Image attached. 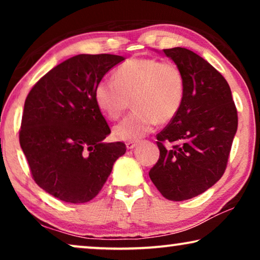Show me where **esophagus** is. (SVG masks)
<instances>
[{
  "instance_id": "1",
  "label": "esophagus",
  "mask_w": 260,
  "mask_h": 260,
  "mask_svg": "<svg viewBox=\"0 0 260 260\" xmlns=\"http://www.w3.org/2000/svg\"><path fill=\"white\" fill-rule=\"evenodd\" d=\"M135 147H137V143H135V142H127L126 143L127 150H131V149H134Z\"/></svg>"
}]
</instances>
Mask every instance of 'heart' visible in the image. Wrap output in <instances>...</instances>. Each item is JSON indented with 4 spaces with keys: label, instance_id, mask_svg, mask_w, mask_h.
<instances>
[{
    "label": "heart",
    "instance_id": "b5f03b06",
    "mask_svg": "<svg viewBox=\"0 0 260 260\" xmlns=\"http://www.w3.org/2000/svg\"><path fill=\"white\" fill-rule=\"evenodd\" d=\"M113 80H101L94 87V102L106 118L116 120L133 102L135 111L113 127L120 141L136 142L155 126L175 118L183 104L184 77L173 61L133 58L117 67Z\"/></svg>",
    "mask_w": 260,
    "mask_h": 260
}]
</instances>
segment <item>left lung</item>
I'll return each mask as SVG.
<instances>
[{
  "label": "left lung",
  "instance_id": "left-lung-1",
  "mask_svg": "<svg viewBox=\"0 0 260 260\" xmlns=\"http://www.w3.org/2000/svg\"><path fill=\"white\" fill-rule=\"evenodd\" d=\"M182 71L183 104L157 134L159 158L149 176L163 197L183 201L198 197L225 173L238 127V113L225 78L187 48L163 49Z\"/></svg>",
  "mask_w": 260,
  "mask_h": 260
}]
</instances>
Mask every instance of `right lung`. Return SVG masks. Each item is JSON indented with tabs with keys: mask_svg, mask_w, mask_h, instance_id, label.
Returning <instances> with one entry per match:
<instances>
[{
	"mask_svg": "<svg viewBox=\"0 0 260 260\" xmlns=\"http://www.w3.org/2000/svg\"><path fill=\"white\" fill-rule=\"evenodd\" d=\"M113 54H79L46 73L28 93L19 134L35 182L70 204H84L104 186L123 142L111 133L94 102V87L123 61Z\"/></svg>",
	"mask_w": 260,
	"mask_h": 260,
	"instance_id": "right-lung-1",
	"label": "right lung"
}]
</instances>
